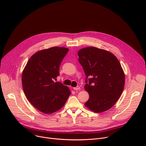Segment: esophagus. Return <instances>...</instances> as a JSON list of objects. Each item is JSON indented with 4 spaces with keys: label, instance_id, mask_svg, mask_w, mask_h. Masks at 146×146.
Masks as SVG:
<instances>
[{
    "label": "esophagus",
    "instance_id": "esophagus-1",
    "mask_svg": "<svg viewBox=\"0 0 146 146\" xmlns=\"http://www.w3.org/2000/svg\"><path fill=\"white\" fill-rule=\"evenodd\" d=\"M80 89V87L79 86H77L76 87H73V90H79Z\"/></svg>",
    "mask_w": 146,
    "mask_h": 146
}]
</instances>
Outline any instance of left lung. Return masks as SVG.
<instances>
[{
  "mask_svg": "<svg viewBox=\"0 0 146 146\" xmlns=\"http://www.w3.org/2000/svg\"><path fill=\"white\" fill-rule=\"evenodd\" d=\"M78 56L86 76L84 88L90 95L85 106L95 113L110 109L124 88L125 74L119 62L112 53L94 47L81 49Z\"/></svg>",
  "mask_w": 146,
  "mask_h": 146,
  "instance_id": "obj_1",
  "label": "left lung"
}]
</instances>
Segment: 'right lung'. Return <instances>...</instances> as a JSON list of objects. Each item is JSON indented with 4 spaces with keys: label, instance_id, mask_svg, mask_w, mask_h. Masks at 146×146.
<instances>
[{
    "label": "right lung",
    "instance_id": "1",
    "mask_svg": "<svg viewBox=\"0 0 146 146\" xmlns=\"http://www.w3.org/2000/svg\"><path fill=\"white\" fill-rule=\"evenodd\" d=\"M68 51L59 47L39 51L30 58L23 70L25 95L35 108L44 113L51 114L61 109L71 94L67 86L54 82Z\"/></svg>",
    "mask_w": 146,
    "mask_h": 146
}]
</instances>
